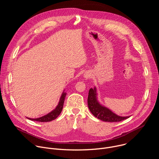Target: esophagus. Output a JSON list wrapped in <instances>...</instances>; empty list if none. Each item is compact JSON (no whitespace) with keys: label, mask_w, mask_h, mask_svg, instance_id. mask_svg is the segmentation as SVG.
<instances>
[{"label":"esophagus","mask_w":159,"mask_h":159,"mask_svg":"<svg viewBox=\"0 0 159 159\" xmlns=\"http://www.w3.org/2000/svg\"><path fill=\"white\" fill-rule=\"evenodd\" d=\"M91 76H92L91 73H90V72H89V71L85 72V74H84V77L85 79H90V77H91Z\"/></svg>","instance_id":"34e87169"}]
</instances>
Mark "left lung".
<instances>
[{
	"instance_id": "8db88e82",
	"label": "left lung",
	"mask_w": 159,
	"mask_h": 159,
	"mask_svg": "<svg viewBox=\"0 0 159 159\" xmlns=\"http://www.w3.org/2000/svg\"><path fill=\"white\" fill-rule=\"evenodd\" d=\"M88 107L92 114L99 120L106 122H119L129 118V116H121L111 109L104 106L99 102L98 99V93L96 87L90 88L89 91L87 99Z\"/></svg>"
}]
</instances>
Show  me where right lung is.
Returning a JSON list of instances; mask_svg holds the SVG:
<instances>
[{
  "label": "right lung",
  "instance_id": "right-lung-1",
  "mask_svg": "<svg viewBox=\"0 0 159 159\" xmlns=\"http://www.w3.org/2000/svg\"><path fill=\"white\" fill-rule=\"evenodd\" d=\"M64 91L65 90H63V93L61 94V96L60 98V101L58 103V105L56 106V107L53 110H52L51 112L48 113L47 115L38 118H27L32 121H36L39 122H48V121H51L55 120L60 115L63 109L65 98L66 95V93Z\"/></svg>",
  "mask_w": 159,
  "mask_h": 159
}]
</instances>
